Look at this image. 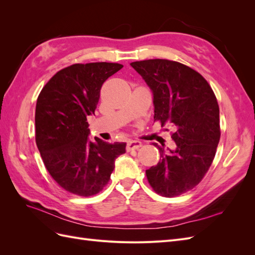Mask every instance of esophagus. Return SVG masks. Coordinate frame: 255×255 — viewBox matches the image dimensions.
Returning a JSON list of instances; mask_svg holds the SVG:
<instances>
[{"instance_id":"esophagus-1","label":"esophagus","mask_w":255,"mask_h":255,"mask_svg":"<svg viewBox=\"0 0 255 255\" xmlns=\"http://www.w3.org/2000/svg\"><path fill=\"white\" fill-rule=\"evenodd\" d=\"M142 145L141 141L139 140H129L127 144V150L128 151H130V150H135V149H138L140 148V146Z\"/></svg>"}]
</instances>
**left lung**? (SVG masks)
I'll return each instance as SVG.
<instances>
[{"instance_id":"left-lung-1","label":"left lung","mask_w":255,"mask_h":255,"mask_svg":"<svg viewBox=\"0 0 255 255\" xmlns=\"http://www.w3.org/2000/svg\"><path fill=\"white\" fill-rule=\"evenodd\" d=\"M153 95L154 120L171 125L175 149L156 146L160 160L145 171L153 189L176 197L201 182L220 139L219 106L203 76L183 64L148 59L130 64Z\"/></svg>"}]
</instances>
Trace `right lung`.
I'll return each mask as SVG.
<instances>
[{
  "label": "right lung",
  "instance_id": "obj_1",
  "mask_svg": "<svg viewBox=\"0 0 255 255\" xmlns=\"http://www.w3.org/2000/svg\"><path fill=\"white\" fill-rule=\"evenodd\" d=\"M123 66L75 64L58 71L42 88L35 113L36 143L45 168L65 190L89 197L109 183L126 142L89 138L103 83Z\"/></svg>",
  "mask_w": 255,
  "mask_h": 255
}]
</instances>
